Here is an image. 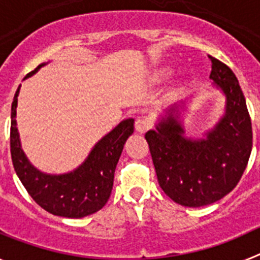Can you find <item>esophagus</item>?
<instances>
[{
	"instance_id": "34e87169",
	"label": "esophagus",
	"mask_w": 260,
	"mask_h": 260,
	"mask_svg": "<svg viewBox=\"0 0 260 260\" xmlns=\"http://www.w3.org/2000/svg\"><path fill=\"white\" fill-rule=\"evenodd\" d=\"M148 127H150V121L147 118L139 117V118L135 121V130H137L138 133L143 134V133H146L147 130H148Z\"/></svg>"
}]
</instances>
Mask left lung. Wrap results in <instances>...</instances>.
<instances>
[{
  "mask_svg": "<svg viewBox=\"0 0 260 260\" xmlns=\"http://www.w3.org/2000/svg\"><path fill=\"white\" fill-rule=\"evenodd\" d=\"M210 79L225 98L224 114L203 138L186 137L180 109L185 102L164 110L155 130L146 133L156 176L162 191L185 207H202L224 198L236 187L252 148L251 119L233 71L219 59Z\"/></svg>",
  "mask_w": 260,
  "mask_h": 260,
  "instance_id": "obj_1",
  "label": "left lung"
}]
</instances>
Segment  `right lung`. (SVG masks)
I'll return each instance as SVG.
<instances>
[{
	"label": "right lung",
	"instance_id": "right-lung-1",
	"mask_svg": "<svg viewBox=\"0 0 260 260\" xmlns=\"http://www.w3.org/2000/svg\"><path fill=\"white\" fill-rule=\"evenodd\" d=\"M41 63L24 79L36 74ZM20 86L11 104L10 151L14 169L32 199L52 215L80 219L105 206L113 189L114 171L127 138L134 133V119H123L93 146L74 171L49 174L34 167L22 148L17 127V105Z\"/></svg>",
	"mask_w": 260,
	"mask_h": 260
}]
</instances>
